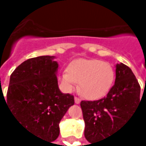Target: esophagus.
Listing matches in <instances>:
<instances>
[{
    "instance_id": "1",
    "label": "esophagus",
    "mask_w": 146,
    "mask_h": 146,
    "mask_svg": "<svg viewBox=\"0 0 146 146\" xmlns=\"http://www.w3.org/2000/svg\"><path fill=\"white\" fill-rule=\"evenodd\" d=\"M74 102H75V103L79 104V103L80 102V99L78 98V97H74Z\"/></svg>"
}]
</instances>
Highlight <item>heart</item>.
<instances>
[{
  "label": "heart",
  "mask_w": 146,
  "mask_h": 146,
  "mask_svg": "<svg viewBox=\"0 0 146 146\" xmlns=\"http://www.w3.org/2000/svg\"><path fill=\"white\" fill-rule=\"evenodd\" d=\"M115 70L100 59H76L61 76V83L67 91L74 90L80 82V93L84 97L96 100L106 95L115 81Z\"/></svg>",
  "instance_id": "b5f03b06"
}]
</instances>
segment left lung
I'll use <instances>...</instances> for the list:
<instances>
[{
	"label": "left lung",
	"mask_w": 146,
	"mask_h": 146,
	"mask_svg": "<svg viewBox=\"0 0 146 146\" xmlns=\"http://www.w3.org/2000/svg\"><path fill=\"white\" fill-rule=\"evenodd\" d=\"M115 67V84L107 96L80 102L85 121L84 135L89 143L102 141L120 130L141 103L140 86L131 69L123 63Z\"/></svg>",
	"instance_id": "1"
}]
</instances>
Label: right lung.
<instances>
[{
    "label": "right lung",
    "instance_id": "add662e5",
    "mask_svg": "<svg viewBox=\"0 0 146 146\" xmlns=\"http://www.w3.org/2000/svg\"><path fill=\"white\" fill-rule=\"evenodd\" d=\"M53 56L25 60L10 75L6 104L17 123L33 135L52 142L59 135V123L72 105L74 95L58 86V65Z\"/></svg>",
    "mask_w": 146,
    "mask_h": 146
}]
</instances>
